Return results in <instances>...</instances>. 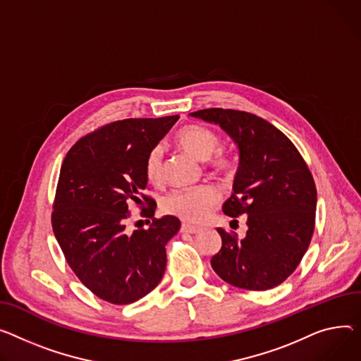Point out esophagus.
I'll return each mask as SVG.
<instances>
[{"mask_svg": "<svg viewBox=\"0 0 361 361\" xmlns=\"http://www.w3.org/2000/svg\"><path fill=\"white\" fill-rule=\"evenodd\" d=\"M200 229L197 226H191V225H187V224H183L181 225V232H187V233H197Z\"/></svg>", "mask_w": 361, "mask_h": 361, "instance_id": "esophagus-1", "label": "esophagus"}]
</instances>
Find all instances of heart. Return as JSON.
Listing matches in <instances>:
<instances>
[{
    "instance_id": "1",
    "label": "heart",
    "mask_w": 361,
    "mask_h": 361,
    "mask_svg": "<svg viewBox=\"0 0 361 361\" xmlns=\"http://www.w3.org/2000/svg\"><path fill=\"white\" fill-rule=\"evenodd\" d=\"M174 140L177 147L195 157L199 161H207L209 165L218 171H225L231 168V161L222 152L212 154L219 148V136L212 129L202 125H187L181 128ZM213 155L212 157L211 155ZM212 158L210 159L209 157ZM145 176L147 180L158 185L164 178L162 168V149L161 147H154L145 158ZM219 200V193L210 185H200L191 188H178L171 191L162 200V210L166 214L177 216V218L185 222H200L207 214L209 209L214 206Z\"/></svg>"
}]
</instances>
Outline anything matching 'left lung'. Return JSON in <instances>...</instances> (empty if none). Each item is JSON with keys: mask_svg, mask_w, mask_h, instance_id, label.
<instances>
[{"mask_svg": "<svg viewBox=\"0 0 361 361\" xmlns=\"http://www.w3.org/2000/svg\"><path fill=\"white\" fill-rule=\"evenodd\" d=\"M190 114L219 125L239 149L233 193L222 210L231 218L248 214V231L239 241L218 228L222 248L212 269L239 289H273L296 270L314 235V177L292 140L267 120L232 109Z\"/></svg>", "mask_w": 361, "mask_h": 361, "instance_id": "obj_1", "label": "left lung"}]
</instances>
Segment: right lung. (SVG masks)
<instances>
[{
	"mask_svg": "<svg viewBox=\"0 0 361 361\" xmlns=\"http://www.w3.org/2000/svg\"><path fill=\"white\" fill-rule=\"evenodd\" d=\"M178 116L125 118L75 142L61 166L52 228L71 270L95 296L133 303L161 281L165 245L178 232L176 216L155 219L157 203L147 196L145 158ZM152 217L148 230L126 231L130 207ZM148 204L149 207L145 206Z\"/></svg>",
	"mask_w": 361,
	"mask_h": 361,
	"instance_id": "right-lung-1",
	"label": "right lung"
}]
</instances>
